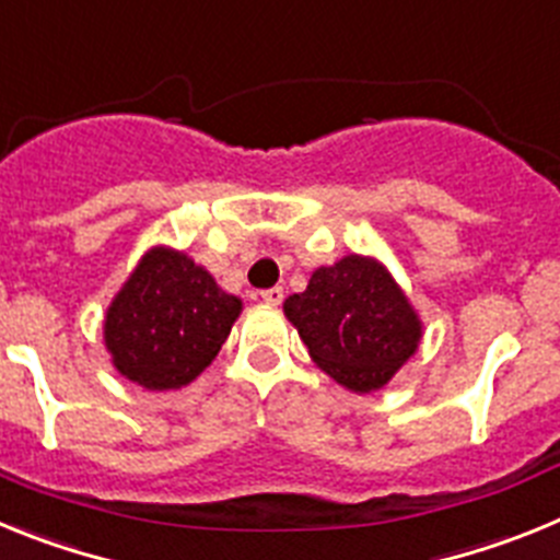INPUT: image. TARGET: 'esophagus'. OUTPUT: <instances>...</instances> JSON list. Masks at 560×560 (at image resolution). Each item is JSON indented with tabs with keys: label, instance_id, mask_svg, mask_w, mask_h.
Here are the masks:
<instances>
[{
	"label": "esophagus",
	"instance_id": "1",
	"mask_svg": "<svg viewBox=\"0 0 560 560\" xmlns=\"http://www.w3.org/2000/svg\"><path fill=\"white\" fill-rule=\"evenodd\" d=\"M260 296H264L266 305H280L283 303V289H280V285H275V289L260 291Z\"/></svg>",
	"mask_w": 560,
	"mask_h": 560
}]
</instances>
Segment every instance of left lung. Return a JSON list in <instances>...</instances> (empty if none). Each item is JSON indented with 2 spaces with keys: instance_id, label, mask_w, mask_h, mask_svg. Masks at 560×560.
<instances>
[{
  "instance_id": "1",
  "label": "left lung",
  "mask_w": 560,
  "mask_h": 560,
  "mask_svg": "<svg viewBox=\"0 0 560 560\" xmlns=\"http://www.w3.org/2000/svg\"><path fill=\"white\" fill-rule=\"evenodd\" d=\"M283 311L316 368L353 393L384 387L420 345L418 314L375 257L319 266Z\"/></svg>"
}]
</instances>
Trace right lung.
Returning a JSON list of instances; mask_svg holds the SVG:
<instances>
[{"mask_svg":"<svg viewBox=\"0 0 560 560\" xmlns=\"http://www.w3.org/2000/svg\"><path fill=\"white\" fill-rule=\"evenodd\" d=\"M241 308L185 252L153 246L108 305L103 339L128 381L179 389L210 368Z\"/></svg>","mask_w":560,"mask_h":560,"instance_id":"obj_1","label":"right lung"}]
</instances>
